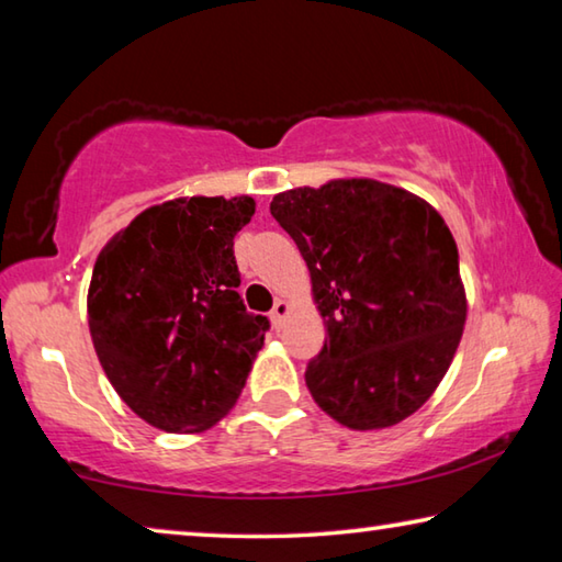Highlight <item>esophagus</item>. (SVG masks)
Wrapping results in <instances>:
<instances>
[{"label": "esophagus", "mask_w": 562, "mask_h": 562, "mask_svg": "<svg viewBox=\"0 0 562 562\" xmlns=\"http://www.w3.org/2000/svg\"><path fill=\"white\" fill-rule=\"evenodd\" d=\"M288 315H290V302H288V300H278V302H274V307H272V312H270L272 325L278 327V329H282L284 317H288Z\"/></svg>", "instance_id": "esophagus-1"}]
</instances>
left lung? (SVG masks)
Segmentation results:
<instances>
[{
  "label": "left lung",
  "mask_w": 562,
  "mask_h": 562,
  "mask_svg": "<svg viewBox=\"0 0 562 562\" xmlns=\"http://www.w3.org/2000/svg\"><path fill=\"white\" fill-rule=\"evenodd\" d=\"M270 213L297 243L327 337L304 382L355 431L422 408L449 372L465 325L456 240L434 207L372 178L278 193Z\"/></svg>",
  "instance_id": "left-lung-1"
}]
</instances>
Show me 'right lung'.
Here are the masks:
<instances>
[{"instance_id":"1","label":"right lung","mask_w":562,"mask_h":562,"mask_svg":"<svg viewBox=\"0 0 562 562\" xmlns=\"http://www.w3.org/2000/svg\"><path fill=\"white\" fill-rule=\"evenodd\" d=\"M250 195L176 198L103 245L89 284L93 349L116 394L160 431L198 434L231 412L270 322L237 294L233 240Z\"/></svg>"}]
</instances>
